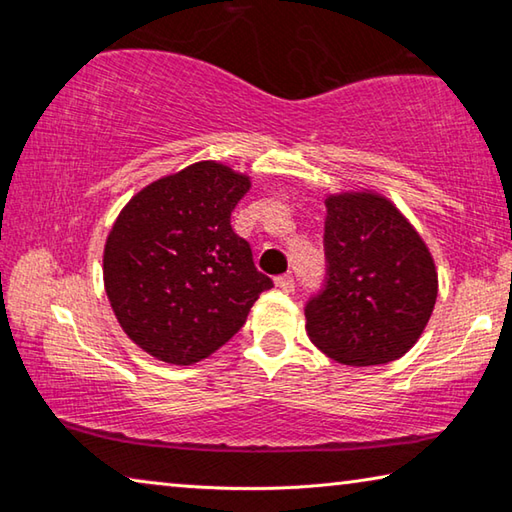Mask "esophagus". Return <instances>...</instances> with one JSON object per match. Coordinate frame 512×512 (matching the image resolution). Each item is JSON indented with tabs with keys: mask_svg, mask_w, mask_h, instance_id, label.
Wrapping results in <instances>:
<instances>
[{
	"mask_svg": "<svg viewBox=\"0 0 512 512\" xmlns=\"http://www.w3.org/2000/svg\"><path fill=\"white\" fill-rule=\"evenodd\" d=\"M293 284H296V280H293V275L275 277V287L282 289V291H293Z\"/></svg>",
	"mask_w": 512,
	"mask_h": 512,
	"instance_id": "1",
	"label": "esophagus"
}]
</instances>
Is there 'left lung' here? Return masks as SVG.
<instances>
[{"instance_id":"obj_1","label":"left lung","mask_w":512,"mask_h":512,"mask_svg":"<svg viewBox=\"0 0 512 512\" xmlns=\"http://www.w3.org/2000/svg\"><path fill=\"white\" fill-rule=\"evenodd\" d=\"M327 287L305 309L307 336L343 366L404 357L427 327L438 271L427 244L375 189L325 198Z\"/></svg>"}]
</instances>
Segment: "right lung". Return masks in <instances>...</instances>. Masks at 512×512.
Wrapping results in <instances>:
<instances>
[{"mask_svg": "<svg viewBox=\"0 0 512 512\" xmlns=\"http://www.w3.org/2000/svg\"><path fill=\"white\" fill-rule=\"evenodd\" d=\"M248 189V173L201 160L140 189L112 223L103 287L121 329L153 359H207L273 287L230 225Z\"/></svg>", "mask_w": 512, "mask_h": 512, "instance_id": "1", "label": "right lung"}]
</instances>
